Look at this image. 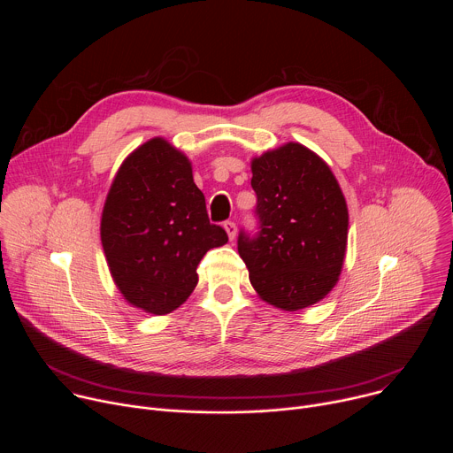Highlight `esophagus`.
Wrapping results in <instances>:
<instances>
[{
  "label": "esophagus",
  "mask_w": 453,
  "mask_h": 453,
  "mask_svg": "<svg viewBox=\"0 0 453 453\" xmlns=\"http://www.w3.org/2000/svg\"><path fill=\"white\" fill-rule=\"evenodd\" d=\"M224 229H226V233H227V236H229V240H234V236H236V226H234V222H231V220L224 222Z\"/></svg>",
  "instance_id": "esophagus-1"
}]
</instances>
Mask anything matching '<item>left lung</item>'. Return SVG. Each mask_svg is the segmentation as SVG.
<instances>
[{
	"label": "left lung",
	"mask_w": 453,
	"mask_h": 453,
	"mask_svg": "<svg viewBox=\"0 0 453 453\" xmlns=\"http://www.w3.org/2000/svg\"><path fill=\"white\" fill-rule=\"evenodd\" d=\"M260 234L238 236V254L257 297L285 311L325 299L337 285L349 213L328 163L288 142L250 159Z\"/></svg>",
	"instance_id": "8db88e82"
}]
</instances>
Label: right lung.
Masks as SVG:
<instances>
[{"label":"right lung","mask_w":453,"mask_h":453,"mask_svg":"<svg viewBox=\"0 0 453 453\" xmlns=\"http://www.w3.org/2000/svg\"><path fill=\"white\" fill-rule=\"evenodd\" d=\"M100 240L123 299L166 315L189 297L203 256L227 243V234L210 224L191 161L165 138H152L119 165L102 210Z\"/></svg>","instance_id":"add662e5"}]
</instances>
